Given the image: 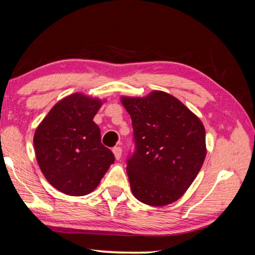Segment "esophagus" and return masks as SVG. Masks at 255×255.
I'll return each instance as SVG.
<instances>
[{"label": "esophagus", "mask_w": 255, "mask_h": 255, "mask_svg": "<svg viewBox=\"0 0 255 255\" xmlns=\"http://www.w3.org/2000/svg\"><path fill=\"white\" fill-rule=\"evenodd\" d=\"M112 152H113V154H115L116 159L119 160L121 157V153H123V148H121L120 146H116V147H113Z\"/></svg>", "instance_id": "1"}]
</instances>
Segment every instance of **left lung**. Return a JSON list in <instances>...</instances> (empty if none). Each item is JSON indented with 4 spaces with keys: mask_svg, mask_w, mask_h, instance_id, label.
<instances>
[{
    "mask_svg": "<svg viewBox=\"0 0 255 255\" xmlns=\"http://www.w3.org/2000/svg\"><path fill=\"white\" fill-rule=\"evenodd\" d=\"M130 115L135 151L127 175L137 200L164 207L180 199L192 185L207 155L202 121L178 99L153 91L145 98L123 96Z\"/></svg>",
    "mask_w": 255,
    "mask_h": 255,
    "instance_id": "1",
    "label": "left lung"
}]
</instances>
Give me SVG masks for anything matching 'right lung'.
<instances>
[{
    "label": "right lung",
    "instance_id": "add662e5",
    "mask_svg": "<svg viewBox=\"0 0 255 255\" xmlns=\"http://www.w3.org/2000/svg\"><path fill=\"white\" fill-rule=\"evenodd\" d=\"M101 106V100L75 93L59 101L36 128L34 147L40 170L48 183L67 195L83 196L94 191L115 162L93 121Z\"/></svg>",
    "mask_w": 255,
    "mask_h": 255
}]
</instances>
